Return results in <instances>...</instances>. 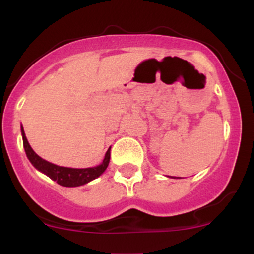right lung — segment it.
Returning a JSON list of instances; mask_svg holds the SVG:
<instances>
[{"mask_svg": "<svg viewBox=\"0 0 254 254\" xmlns=\"http://www.w3.org/2000/svg\"><path fill=\"white\" fill-rule=\"evenodd\" d=\"M21 135H22V141H24V148L26 151V155H27L28 160L38 171H40L42 173L46 174L49 178H51L52 180H55L57 184L62 186H66V188H75V186H81L84 184L92 182V180L97 179L98 177H100L104 173L105 170L107 168L110 162V150L105 154V157L99 166L95 167H89V168H69V167H62V166H57L51 162L46 161L34 153V150L32 149L30 143H28L27 138H26L25 131L21 127Z\"/></svg>", "mask_w": 254, "mask_h": 254, "instance_id": "right-lung-1", "label": "right lung"}]
</instances>
